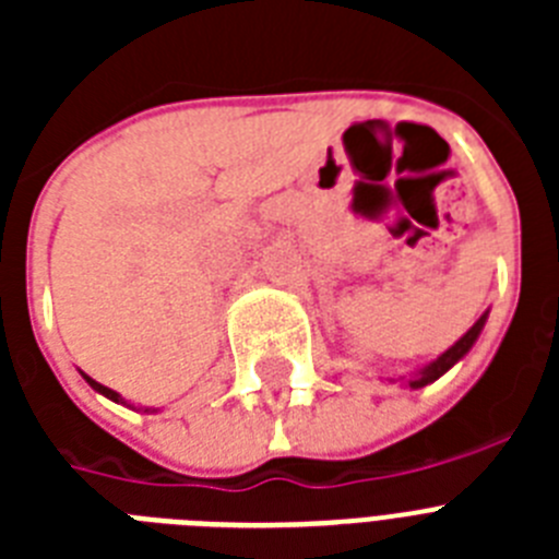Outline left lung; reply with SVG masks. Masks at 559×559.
Listing matches in <instances>:
<instances>
[{"label":"left lung","instance_id":"left-lung-1","mask_svg":"<svg viewBox=\"0 0 559 559\" xmlns=\"http://www.w3.org/2000/svg\"><path fill=\"white\" fill-rule=\"evenodd\" d=\"M484 322H487V313H484L481 319H478V322L473 324V328L467 330V333H464L462 338H459L451 349H445V353L439 355V358L433 360V364H428V367L423 369V372H419V378L412 380V386H414V389L426 386V383H431V380H437L439 374H445L448 369H451L459 358H464V355H467V349H471L473 344H476V338H478V333H481Z\"/></svg>","mask_w":559,"mask_h":559}]
</instances>
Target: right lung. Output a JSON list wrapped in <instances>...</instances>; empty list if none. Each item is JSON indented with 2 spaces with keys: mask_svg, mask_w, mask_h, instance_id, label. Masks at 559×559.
<instances>
[{
  "mask_svg": "<svg viewBox=\"0 0 559 559\" xmlns=\"http://www.w3.org/2000/svg\"><path fill=\"white\" fill-rule=\"evenodd\" d=\"M83 378H86V374H83ZM86 383H88V386H92V389H95V392L106 394L108 400H114V403H120V394H117V392H111V389H108V386H100V383H97V380L86 378Z\"/></svg>",
  "mask_w": 559,
  "mask_h": 559,
  "instance_id": "1",
  "label": "right lung"
}]
</instances>
